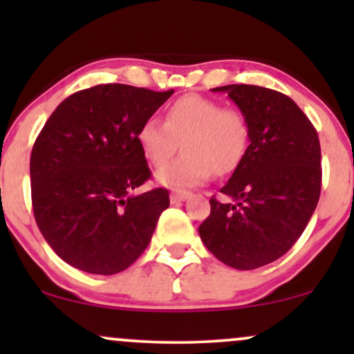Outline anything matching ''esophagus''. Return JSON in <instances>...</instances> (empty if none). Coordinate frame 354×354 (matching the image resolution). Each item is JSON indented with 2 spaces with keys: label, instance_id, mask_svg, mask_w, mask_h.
I'll return each instance as SVG.
<instances>
[{
  "label": "esophagus",
  "instance_id": "obj_1",
  "mask_svg": "<svg viewBox=\"0 0 354 354\" xmlns=\"http://www.w3.org/2000/svg\"><path fill=\"white\" fill-rule=\"evenodd\" d=\"M189 196H191L189 191H174V193H171V196H169V200H171L173 205H176V203L186 201Z\"/></svg>",
  "mask_w": 354,
  "mask_h": 354
}]
</instances>
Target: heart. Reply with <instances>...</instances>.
Listing matches in <instances>:
<instances>
[{
  "label": "heart",
  "mask_w": 354,
  "mask_h": 354,
  "mask_svg": "<svg viewBox=\"0 0 354 354\" xmlns=\"http://www.w3.org/2000/svg\"><path fill=\"white\" fill-rule=\"evenodd\" d=\"M251 128L236 108L219 101L188 95L169 104L163 124L146 120L138 128L136 141L149 165H165L180 143L181 156L156 173L160 185L173 189L201 185L209 178L238 168L250 146Z\"/></svg>",
  "instance_id": "heart-1"
}]
</instances>
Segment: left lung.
Returning <instances> with one entry per match:
<instances>
[{"mask_svg": "<svg viewBox=\"0 0 354 354\" xmlns=\"http://www.w3.org/2000/svg\"><path fill=\"white\" fill-rule=\"evenodd\" d=\"M226 93L250 121L243 161L223 186L231 201L211 198L200 236L219 261L236 270L273 263L301 236L321 191L318 133L283 93L253 84L213 88Z\"/></svg>", "mask_w": 354, "mask_h": 354, "instance_id": "1", "label": "left lung"}]
</instances>
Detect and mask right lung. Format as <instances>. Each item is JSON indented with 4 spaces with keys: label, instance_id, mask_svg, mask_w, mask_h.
<instances>
[{
    "label": "right lung",
    "instance_id": "obj_1",
    "mask_svg": "<svg viewBox=\"0 0 354 354\" xmlns=\"http://www.w3.org/2000/svg\"><path fill=\"white\" fill-rule=\"evenodd\" d=\"M173 93L98 84L48 118L31 151V201L39 231L68 265L115 274L148 248L169 193H133L151 176L136 133Z\"/></svg>",
    "mask_w": 354,
    "mask_h": 354
}]
</instances>
